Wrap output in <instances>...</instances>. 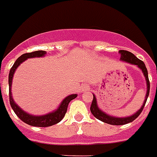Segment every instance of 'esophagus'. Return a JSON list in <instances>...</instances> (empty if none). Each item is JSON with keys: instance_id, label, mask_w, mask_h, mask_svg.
<instances>
[{"instance_id": "esophagus-1", "label": "esophagus", "mask_w": 157, "mask_h": 157, "mask_svg": "<svg viewBox=\"0 0 157 157\" xmlns=\"http://www.w3.org/2000/svg\"><path fill=\"white\" fill-rule=\"evenodd\" d=\"M89 89H90V87H89L88 86H86V85H83V86H81V91H86V90H88Z\"/></svg>"}]
</instances>
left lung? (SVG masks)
<instances>
[{
  "mask_svg": "<svg viewBox=\"0 0 157 157\" xmlns=\"http://www.w3.org/2000/svg\"><path fill=\"white\" fill-rule=\"evenodd\" d=\"M119 53L121 54V60L126 62V63H129L130 64L137 65L139 68L141 69L142 71H143V73H144V76H145V78H146L147 94L141 108H140L138 112H136V113H134V115H132L130 117H123V118H121V117L120 118V117H112V116H109L108 114H106V113L103 112V111H101L98 107L95 96H94V94H93L94 98L90 106L91 113L94 115V117H95V118H97V119L101 121L105 122V123H107V124H114V125H122V124H128L129 122H132L133 121H134V120L136 119L137 117L141 114L142 111L144 110V106H145V104H146L147 97H148L149 95V91H150V82H149L148 79V73H147V67L146 66H145V64H144V62L138 59L134 54H132V53H130L129 51H126V50H119Z\"/></svg>",
  "mask_w": 157,
  "mask_h": 157,
  "instance_id": "1",
  "label": "left lung"
}]
</instances>
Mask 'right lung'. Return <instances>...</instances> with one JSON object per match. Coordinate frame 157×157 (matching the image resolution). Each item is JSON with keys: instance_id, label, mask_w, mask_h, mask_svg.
<instances>
[{"instance_id": "obj_1", "label": "right lung", "mask_w": 157, "mask_h": 157, "mask_svg": "<svg viewBox=\"0 0 157 157\" xmlns=\"http://www.w3.org/2000/svg\"><path fill=\"white\" fill-rule=\"evenodd\" d=\"M45 54L46 52L44 50H37V51H34V52L26 53V54H22L13 63V65L10 68V74H9V94H10V103L11 107L21 121H23L24 123L32 125V126L48 127L54 125V124L59 123V121H61V120L63 118L66 114L69 103L72 99L77 97V94H71V95L67 96L63 100V102L59 105V108L56 111L44 115V116H33V115L28 114L24 112L23 109H21L20 107L14 103V101L12 98V94H11V84H12L13 74H14V71L17 67L23 61H25L26 59H30V58H36V57H43L45 56Z\"/></svg>"}]
</instances>
